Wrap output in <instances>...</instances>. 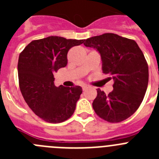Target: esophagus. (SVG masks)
I'll return each mask as SVG.
<instances>
[{
  "label": "esophagus",
  "mask_w": 159,
  "mask_h": 159,
  "mask_svg": "<svg viewBox=\"0 0 159 159\" xmlns=\"http://www.w3.org/2000/svg\"><path fill=\"white\" fill-rule=\"evenodd\" d=\"M88 88H89V86H88V85H83L82 86L83 91H86Z\"/></svg>",
  "instance_id": "esophagus-1"
}]
</instances>
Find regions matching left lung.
<instances>
[{
	"label": "left lung",
	"mask_w": 159,
	"mask_h": 159,
	"mask_svg": "<svg viewBox=\"0 0 159 159\" xmlns=\"http://www.w3.org/2000/svg\"><path fill=\"white\" fill-rule=\"evenodd\" d=\"M86 47L99 52L102 72L113 80V91L106 95L99 88L92 102L95 113L106 121L119 123L139 107L147 92L149 71L143 52L134 40L105 33L84 40Z\"/></svg>",
	"instance_id": "obj_1"
}]
</instances>
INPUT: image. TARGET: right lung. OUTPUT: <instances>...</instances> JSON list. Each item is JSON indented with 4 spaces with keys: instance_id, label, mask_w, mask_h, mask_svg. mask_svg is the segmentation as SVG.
<instances>
[{
    "instance_id": "right-lung-1",
    "label": "right lung",
    "mask_w": 159,
    "mask_h": 159,
    "mask_svg": "<svg viewBox=\"0 0 159 159\" xmlns=\"http://www.w3.org/2000/svg\"><path fill=\"white\" fill-rule=\"evenodd\" d=\"M84 42L52 36L33 40L20 54L17 69L20 92L32 111L48 123H62L75 111L82 88L56 87L53 73L66 67L68 50Z\"/></svg>"
}]
</instances>
